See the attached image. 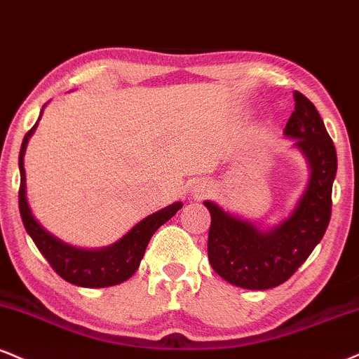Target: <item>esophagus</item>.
I'll return each instance as SVG.
<instances>
[{"instance_id": "34e87169", "label": "esophagus", "mask_w": 359, "mask_h": 359, "mask_svg": "<svg viewBox=\"0 0 359 359\" xmlns=\"http://www.w3.org/2000/svg\"><path fill=\"white\" fill-rule=\"evenodd\" d=\"M204 192H205V187H197L196 191H194V198H201L202 196H204Z\"/></svg>"}]
</instances>
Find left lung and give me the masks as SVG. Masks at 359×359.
<instances>
[{"label":"left lung","mask_w":359,"mask_h":359,"mask_svg":"<svg viewBox=\"0 0 359 359\" xmlns=\"http://www.w3.org/2000/svg\"><path fill=\"white\" fill-rule=\"evenodd\" d=\"M294 111L284 135L309 163L306 191L291 215L273 229L229 214L205 201L210 212L207 254L212 269L244 289H271L286 283L325 236L331 219V192L338 168L336 149L316 107L294 92Z\"/></svg>","instance_id":"left-lung-1"}]
</instances>
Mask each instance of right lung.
Listing matches in <instances>:
<instances>
[{
  "instance_id": "obj_1",
  "label": "right lung",
  "mask_w": 359,
  "mask_h": 359,
  "mask_svg": "<svg viewBox=\"0 0 359 359\" xmlns=\"http://www.w3.org/2000/svg\"><path fill=\"white\" fill-rule=\"evenodd\" d=\"M36 125L38 122L25 135L18 158L20 214L29 237L36 244V248L40 249V252L45 256L46 261L50 262V266L53 267L55 273L67 280V283L75 284V286L109 287L132 278L133 273L138 269V266H140V261L144 257L150 237L154 236V232L162 224H165L168 219L174 217L177 210L182 209V202H174V204L165 207V209L157 210L155 214L145 217L144 221H140L135 227L130 229L122 239L116 241L115 244L109 245V248L80 249L63 243V241H60L58 237H55L51 232L46 231L34 219L27 198V175H25L23 157L25 152H27L29 137L33 135Z\"/></svg>"
}]
</instances>
